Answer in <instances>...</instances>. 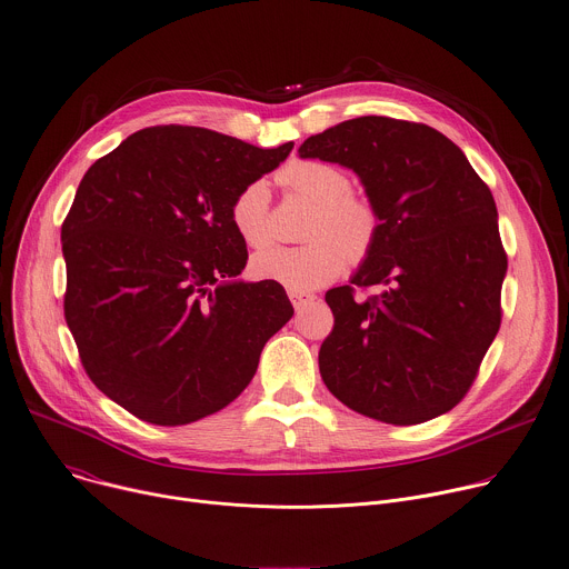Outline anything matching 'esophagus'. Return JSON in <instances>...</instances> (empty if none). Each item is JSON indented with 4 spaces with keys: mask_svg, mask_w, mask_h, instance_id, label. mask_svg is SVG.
I'll return each mask as SVG.
<instances>
[{
    "mask_svg": "<svg viewBox=\"0 0 569 569\" xmlns=\"http://www.w3.org/2000/svg\"><path fill=\"white\" fill-rule=\"evenodd\" d=\"M288 297H290V301H292V306H295V311H301V308H306L308 303L316 301V295H311V292H299V290H290Z\"/></svg>",
    "mask_w": 569,
    "mask_h": 569,
    "instance_id": "obj_1",
    "label": "esophagus"
}]
</instances>
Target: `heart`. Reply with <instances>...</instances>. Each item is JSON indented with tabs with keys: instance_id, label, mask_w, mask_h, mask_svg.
<instances>
[{
	"instance_id": "b5f03b06",
	"label": "heart",
	"mask_w": 569,
	"mask_h": 569,
	"mask_svg": "<svg viewBox=\"0 0 569 569\" xmlns=\"http://www.w3.org/2000/svg\"><path fill=\"white\" fill-rule=\"evenodd\" d=\"M279 179L297 194L318 203L308 224L311 242L299 247H270L251 258L258 279L281 283L288 290H316L336 279L351 258H363L379 229V216L370 199L349 192L351 179L345 170L320 163L297 161L281 170ZM231 222L249 247H266L270 229V188L256 179L244 186L231 203Z\"/></svg>"
}]
</instances>
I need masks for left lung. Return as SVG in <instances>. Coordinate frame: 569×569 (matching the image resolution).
I'll list each match as a JSON object with an SVG mask.
<instances>
[{
  "label": "left lung",
  "mask_w": 569,
  "mask_h": 569,
  "mask_svg": "<svg viewBox=\"0 0 569 569\" xmlns=\"http://www.w3.org/2000/svg\"><path fill=\"white\" fill-rule=\"evenodd\" d=\"M299 159L349 168L379 216L351 283L381 292H327L336 322L320 347L322 381L386 425L442 416L470 390L501 322L508 261L490 188L440 131L381 116L306 138Z\"/></svg>",
  "instance_id": "left-lung-1"
}]
</instances>
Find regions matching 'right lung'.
<instances>
[{
  "label": "right lung",
  "instance_id": "1",
  "mask_svg": "<svg viewBox=\"0 0 569 569\" xmlns=\"http://www.w3.org/2000/svg\"><path fill=\"white\" fill-rule=\"evenodd\" d=\"M295 142L261 149L201 127L131 133L83 174L63 222L66 322L92 383L161 427L229 406L292 318L274 281H242L231 203Z\"/></svg>",
  "mask_w": 569,
  "mask_h": 569
}]
</instances>
